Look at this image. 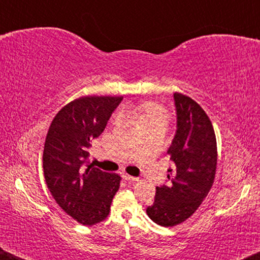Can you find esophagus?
<instances>
[{"label": "esophagus", "instance_id": "34e87169", "mask_svg": "<svg viewBox=\"0 0 260 260\" xmlns=\"http://www.w3.org/2000/svg\"><path fill=\"white\" fill-rule=\"evenodd\" d=\"M122 176H123V179H124V180H126V181H138L137 177L130 176V175H127V174H123Z\"/></svg>", "mask_w": 260, "mask_h": 260}]
</instances>
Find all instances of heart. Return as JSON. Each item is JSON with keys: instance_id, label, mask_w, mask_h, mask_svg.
<instances>
[{"instance_id": "1", "label": "heart", "mask_w": 260, "mask_h": 260, "mask_svg": "<svg viewBox=\"0 0 260 260\" xmlns=\"http://www.w3.org/2000/svg\"><path fill=\"white\" fill-rule=\"evenodd\" d=\"M142 116H141V122L149 123V122H155V120H167L168 118V113L166 110H163L161 106L156 104H145L141 108Z\"/></svg>"}]
</instances>
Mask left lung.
I'll list each match as a JSON object with an SVG mask.
<instances>
[{"label":"left lung","instance_id":"obj_1","mask_svg":"<svg viewBox=\"0 0 260 260\" xmlns=\"http://www.w3.org/2000/svg\"><path fill=\"white\" fill-rule=\"evenodd\" d=\"M177 129L167 154L174 163L168 186L156 187L155 201L147 208L152 221L173 227L194 214L213 186L218 162L216 138L204 109L188 95L174 93Z\"/></svg>","mask_w":260,"mask_h":260}]
</instances>
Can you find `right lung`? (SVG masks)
<instances>
[{"mask_svg":"<svg viewBox=\"0 0 260 260\" xmlns=\"http://www.w3.org/2000/svg\"><path fill=\"white\" fill-rule=\"evenodd\" d=\"M122 99L110 95L74 99L56 113L46 136L42 155L46 183L56 204L81 225L105 220L119 189L118 174L86 163L91 142L101 136Z\"/></svg>","mask_w":260,"mask_h":260,"instance_id":"right-lung-1","label":"right lung"}]
</instances>
